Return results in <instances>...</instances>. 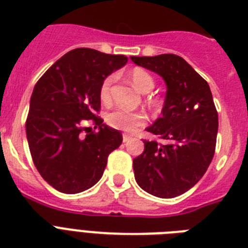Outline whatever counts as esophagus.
Wrapping results in <instances>:
<instances>
[{
    "mask_svg": "<svg viewBox=\"0 0 248 248\" xmlns=\"http://www.w3.org/2000/svg\"><path fill=\"white\" fill-rule=\"evenodd\" d=\"M122 139H124V142H127L128 140H131V136L127 134H124L122 135Z\"/></svg>",
    "mask_w": 248,
    "mask_h": 248,
    "instance_id": "obj_1",
    "label": "esophagus"
}]
</instances>
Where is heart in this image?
Listing matches in <instances>:
<instances>
[{
    "instance_id": "b5f03b06",
    "label": "heart",
    "mask_w": 248,
    "mask_h": 248,
    "mask_svg": "<svg viewBox=\"0 0 248 248\" xmlns=\"http://www.w3.org/2000/svg\"><path fill=\"white\" fill-rule=\"evenodd\" d=\"M130 78L136 89L142 93H148L154 88V80L150 76V74L141 70V68H135L130 74ZM114 76H107L100 84L99 96L100 100L107 103L110 100V88L113 84ZM148 117L141 110H127L124 108H117L107 114L106 121L108 126L116 130L124 131V132H134L139 127L145 124Z\"/></svg>"
}]
</instances>
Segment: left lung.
<instances>
[{"label":"left lung","mask_w":248,"mask_h":248,"mask_svg":"<svg viewBox=\"0 0 248 248\" xmlns=\"http://www.w3.org/2000/svg\"><path fill=\"white\" fill-rule=\"evenodd\" d=\"M131 60L159 74L167 84L162 117L146 128L166 142L144 140V152L132 164L135 180L156 197L180 196L200 181L214 156L218 112L210 88L176 54Z\"/></svg>","instance_id":"obj_1"}]
</instances>
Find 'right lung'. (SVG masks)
Instances as JSON below:
<instances>
[{
    "mask_svg": "<svg viewBox=\"0 0 248 248\" xmlns=\"http://www.w3.org/2000/svg\"><path fill=\"white\" fill-rule=\"evenodd\" d=\"M127 61L124 54L76 48L34 86L25 122L29 150L40 176L60 192L78 194L94 186L103 176L108 155L122 142L120 131L103 124L98 116L99 88Z\"/></svg>",
    "mask_w": 248,
    "mask_h": 248,
    "instance_id": "1",
    "label": "right lung"
}]
</instances>
